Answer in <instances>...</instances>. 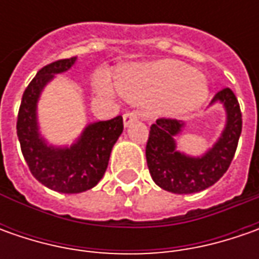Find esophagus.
<instances>
[{
  "mask_svg": "<svg viewBox=\"0 0 259 259\" xmlns=\"http://www.w3.org/2000/svg\"><path fill=\"white\" fill-rule=\"evenodd\" d=\"M137 121V115L134 112H126L124 114V125L125 126H130V125L133 124Z\"/></svg>",
  "mask_w": 259,
  "mask_h": 259,
  "instance_id": "obj_1",
  "label": "esophagus"
}]
</instances>
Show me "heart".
Instances as JSON below:
<instances>
[{
  "mask_svg": "<svg viewBox=\"0 0 259 259\" xmlns=\"http://www.w3.org/2000/svg\"><path fill=\"white\" fill-rule=\"evenodd\" d=\"M112 88L130 104L173 118L196 111L209 94L200 70L171 59L121 66L112 76Z\"/></svg>",
  "mask_w": 259,
  "mask_h": 259,
  "instance_id": "1",
  "label": "heart"
}]
</instances>
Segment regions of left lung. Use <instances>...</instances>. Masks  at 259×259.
<instances>
[{"label":"left lung","mask_w":259,"mask_h":259,"mask_svg":"<svg viewBox=\"0 0 259 259\" xmlns=\"http://www.w3.org/2000/svg\"><path fill=\"white\" fill-rule=\"evenodd\" d=\"M214 104L224 106L226 122L216 143L202 155L193 157L177 150L174 137L183 131V121L160 118L151 125L145 157L150 174L158 187L177 194L197 193L213 186L226 173L241 137L242 115L238 99L229 88L214 95L209 106Z\"/></svg>","instance_id":"8db88e82"}]
</instances>
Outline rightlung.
I'll return each mask as SVG.
<instances>
[{
  "label": "right lung",
  "instance_id": "1",
  "mask_svg": "<svg viewBox=\"0 0 259 259\" xmlns=\"http://www.w3.org/2000/svg\"><path fill=\"white\" fill-rule=\"evenodd\" d=\"M76 63V57L45 66L23 94L17 135L31 174L46 187L60 193H82L95 187L104 177L112 147L122 134V116L98 121L85 126L70 145L49 144L40 133L37 104L40 95L56 75L65 73Z\"/></svg>",
  "mask_w": 259,
  "mask_h": 259
}]
</instances>
